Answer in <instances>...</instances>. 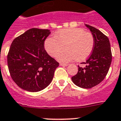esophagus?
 I'll list each match as a JSON object with an SVG mask.
<instances>
[{"label": "esophagus", "instance_id": "esophagus-1", "mask_svg": "<svg viewBox=\"0 0 121 121\" xmlns=\"http://www.w3.org/2000/svg\"><path fill=\"white\" fill-rule=\"evenodd\" d=\"M60 66H68V64H64V63H60Z\"/></svg>", "mask_w": 121, "mask_h": 121}]
</instances>
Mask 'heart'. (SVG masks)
<instances>
[{"label":"heart","instance_id":"b5f03b06","mask_svg":"<svg viewBox=\"0 0 121 121\" xmlns=\"http://www.w3.org/2000/svg\"><path fill=\"white\" fill-rule=\"evenodd\" d=\"M94 38L90 32L81 28H69L57 31L54 37H49L44 42L46 52L51 56L61 52L57 58L62 62H69L76 59L78 61L90 56L94 47Z\"/></svg>","mask_w":121,"mask_h":121}]
</instances>
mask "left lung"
Returning a JSON list of instances; mask_svg holds the SVG:
<instances>
[{
    "mask_svg": "<svg viewBox=\"0 0 121 121\" xmlns=\"http://www.w3.org/2000/svg\"><path fill=\"white\" fill-rule=\"evenodd\" d=\"M94 38V47L92 53L85 62V67L78 66V72L72 77L77 86L82 88H91L101 82L107 75L112 60L108 38L102 32L94 27L85 24Z\"/></svg>",
    "mask_w": 121,
    "mask_h": 121,
    "instance_id": "left-lung-1",
    "label": "left lung"
}]
</instances>
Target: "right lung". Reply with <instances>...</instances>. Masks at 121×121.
<instances>
[{"mask_svg": "<svg viewBox=\"0 0 121 121\" xmlns=\"http://www.w3.org/2000/svg\"><path fill=\"white\" fill-rule=\"evenodd\" d=\"M50 31L31 29L13 41L7 55L11 78L20 88L37 92L48 86L59 63L44 49V41Z\"/></svg>", "mask_w": 121, "mask_h": 121, "instance_id": "add662e5", "label": "right lung"}]
</instances>
